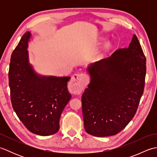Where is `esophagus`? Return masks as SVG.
<instances>
[{
    "label": "esophagus",
    "instance_id": "obj_1",
    "mask_svg": "<svg viewBox=\"0 0 157 157\" xmlns=\"http://www.w3.org/2000/svg\"><path fill=\"white\" fill-rule=\"evenodd\" d=\"M87 79V75L84 73H78V74L73 75L69 84L70 91L73 94H80L86 87Z\"/></svg>",
    "mask_w": 157,
    "mask_h": 157
}]
</instances>
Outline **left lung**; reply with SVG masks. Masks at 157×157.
<instances>
[{"label":"left lung","mask_w":157,"mask_h":157,"mask_svg":"<svg viewBox=\"0 0 157 157\" xmlns=\"http://www.w3.org/2000/svg\"><path fill=\"white\" fill-rule=\"evenodd\" d=\"M146 56L137 36L128 48L88 68L91 80L82 96L84 128L88 134L106 137L124 129L134 117L144 92Z\"/></svg>","instance_id":"1"}]
</instances>
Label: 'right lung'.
<instances>
[{
  "label": "right lung",
  "mask_w": 157,
  "mask_h": 157,
  "mask_svg": "<svg viewBox=\"0 0 157 157\" xmlns=\"http://www.w3.org/2000/svg\"><path fill=\"white\" fill-rule=\"evenodd\" d=\"M26 32L13 51L9 70L12 106L23 124L33 134H54L59 119L71 95L67 90L70 77L40 76L28 62Z\"/></svg>",
  "instance_id": "right-lung-1"
}]
</instances>
